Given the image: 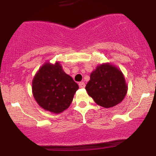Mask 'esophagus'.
Wrapping results in <instances>:
<instances>
[{
	"instance_id": "obj_1",
	"label": "esophagus",
	"mask_w": 156,
	"mask_h": 156,
	"mask_svg": "<svg viewBox=\"0 0 156 156\" xmlns=\"http://www.w3.org/2000/svg\"><path fill=\"white\" fill-rule=\"evenodd\" d=\"M78 85H79L80 88H85V83H84V82H80Z\"/></svg>"
}]
</instances>
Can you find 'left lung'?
<instances>
[{
  "instance_id": "1",
  "label": "left lung",
  "mask_w": 156,
  "mask_h": 156,
  "mask_svg": "<svg viewBox=\"0 0 156 156\" xmlns=\"http://www.w3.org/2000/svg\"><path fill=\"white\" fill-rule=\"evenodd\" d=\"M86 90L98 105L112 108L124 100L128 85L121 69L114 64H98L91 73Z\"/></svg>"
}]
</instances>
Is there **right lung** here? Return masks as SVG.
Instances as JSON below:
<instances>
[{
  "mask_svg": "<svg viewBox=\"0 0 156 156\" xmlns=\"http://www.w3.org/2000/svg\"><path fill=\"white\" fill-rule=\"evenodd\" d=\"M78 88L59 62H45L32 80V94L36 102L53 114H60L69 108Z\"/></svg>",
  "mask_w": 156,
  "mask_h": 156,
  "instance_id": "add662e5",
  "label": "right lung"
}]
</instances>
